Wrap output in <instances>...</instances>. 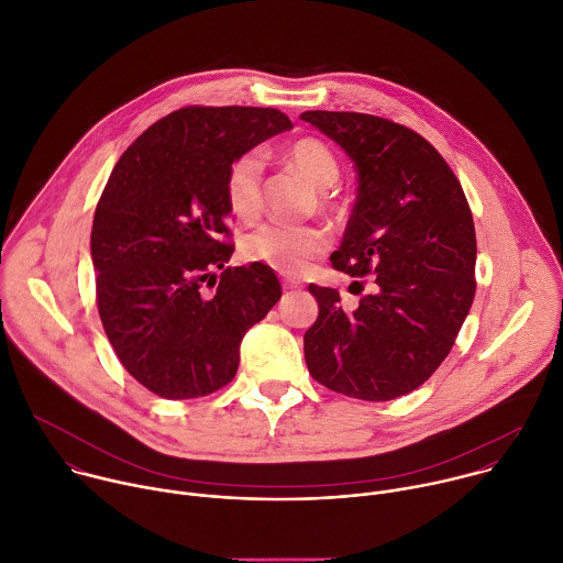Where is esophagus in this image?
I'll use <instances>...</instances> for the list:
<instances>
[{
	"mask_svg": "<svg viewBox=\"0 0 563 563\" xmlns=\"http://www.w3.org/2000/svg\"><path fill=\"white\" fill-rule=\"evenodd\" d=\"M283 287H285V289H298V287H300V280H298V278H291V276H283Z\"/></svg>",
	"mask_w": 563,
	"mask_h": 563,
	"instance_id": "esophagus-1",
	"label": "esophagus"
}]
</instances>
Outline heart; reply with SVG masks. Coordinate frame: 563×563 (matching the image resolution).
<instances>
[{
  "label": "heart",
  "mask_w": 563,
  "mask_h": 563,
  "mask_svg": "<svg viewBox=\"0 0 563 563\" xmlns=\"http://www.w3.org/2000/svg\"><path fill=\"white\" fill-rule=\"evenodd\" d=\"M285 159L302 172L318 189H330L339 180V159L318 137H300L285 151ZM265 155L261 148L238 155L227 169L224 198L238 220H254L263 209ZM330 247L328 229L318 224H291L272 220L254 229L243 240V252L283 274H300L316 256Z\"/></svg>",
  "instance_id": "b5f03b06"
}]
</instances>
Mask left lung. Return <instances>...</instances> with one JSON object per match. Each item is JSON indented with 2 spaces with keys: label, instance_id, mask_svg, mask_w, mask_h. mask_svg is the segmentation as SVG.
Returning a JSON list of instances; mask_svg holds the SVG:
<instances>
[{
  "label": "left lung",
  "instance_id": "1",
  "mask_svg": "<svg viewBox=\"0 0 563 563\" xmlns=\"http://www.w3.org/2000/svg\"><path fill=\"white\" fill-rule=\"evenodd\" d=\"M300 120L354 159L358 194L332 265L356 278L309 285L318 300L305 332L313 380L361 400H391L423 385L450 354L474 300L476 235L467 198L443 155L387 118L307 111Z\"/></svg>",
  "mask_w": 563,
  "mask_h": 563
}]
</instances>
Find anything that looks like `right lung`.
<instances>
[{
	"mask_svg": "<svg viewBox=\"0 0 563 563\" xmlns=\"http://www.w3.org/2000/svg\"><path fill=\"white\" fill-rule=\"evenodd\" d=\"M289 126L278 109L185 107L111 172L91 231L96 300L120 363L148 391L185 400L231 383L240 341L278 302L267 265L224 267V178L238 155Z\"/></svg>",
	"mask_w": 563,
	"mask_h": 563,
	"instance_id": "add662e5",
	"label": "right lung"
}]
</instances>
